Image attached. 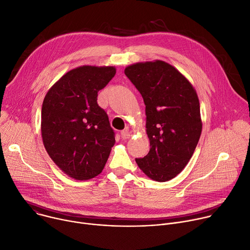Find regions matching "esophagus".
<instances>
[{
    "label": "esophagus",
    "mask_w": 250,
    "mask_h": 250,
    "mask_svg": "<svg viewBox=\"0 0 250 250\" xmlns=\"http://www.w3.org/2000/svg\"><path fill=\"white\" fill-rule=\"evenodd\" d=\"M130 132H129V130H128V128H125V129H124L123 131H121V137L123 138V139H126V138H129L130 137Z\"/></svg>",
    "instance_id": "1"
}]
</instances>
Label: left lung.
Wrapping results in <instances>:
<instances>
[{
  "label": "left lung",
  "mask_w": 250,
  "mask_h": 250,
  "mask_svg": "<svg viewBox=\"0 0 250 250\" xmlns=\"http://www.w3.org/2000/svg\"><path fill=\"white\" fill-rule=\"evenodd\" d=\"M125 74L144 98L150 141L147 155L135 161L152 180L169 181L188 164L201 136L197 93L179 71L161 60L127 66Z\"/></svg>",
  "instance_id": "left-lung-1"
}]
</instances>
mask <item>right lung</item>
Segmentation results:
<instances>
[{"label": "right lung", "mask_w": 250, "mask_h": 250, "mask_svg": "<svg viewBox=\"0 0 250 250\" xmlns=\"http://www.w3.org/2000/svg\"><path fill=\"white\" fill-rule=\"evenodd\" d=\"M115 74L113 66L75 68L63 75L43 100L44 147L54 163L76 180L98 176L116 142L109 117L97 102L98 92Z\"/></svg>", "instance_id": "obj_1"}]
</instances>
